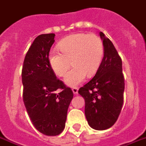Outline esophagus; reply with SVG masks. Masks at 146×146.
<instances>
[{
    "instance_id": "34e87169",
    "label": "esophagus",
    "mask_w": 146,
    "mask_h": 146,
    "mask_svg": "<svg viewBox=\"0 0 146 146\" xmlns=\"http://www.w3.org/2000/svg\"><path fill=\"white\" fill-rule=\"evenodd\" d=\"M78 89L77 87H73V89H72V90H73V93H74V94H77L78 93Z\"/></svg>"
}]
</instances>
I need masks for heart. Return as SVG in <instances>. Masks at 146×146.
<instances>
[{
  "label": "heart",
  "instance_id": "obj_1",
  "mask_svg": "<svg viewBox=\"0 0 146 146\" xmlns=\"http://www.w3.org/2000/svg\"><path fill=\"white\" fill-rule=\"evenodd\" d=\"M58 49L49 54V63L56 75L63 76L70 62L73 68L64 78V82L75 87L85 80L86 75L93 76L100 66L104 52L102 40L94 34L76 33L63 39Z\"/></svg>",
  "mask_w": 146,
  "mask_h": 146
}]
</instances>
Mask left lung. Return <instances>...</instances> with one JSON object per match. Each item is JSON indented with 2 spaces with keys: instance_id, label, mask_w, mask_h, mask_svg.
Masks as SVG:
<instances>
[{
  "instance_id": "left-lung-1",
  "label": "left lung",
  "mask_w": 146,
  "mask_h": 146,
  "mask_svg": "<svg viewBox=\"0 0 146 146\" xmlns=\"http://www.w3.org/2000/svg\"><path fill=\"white\" fill-rule=\"evenodd\" d=\"M103 58L94 77L79 90L85 100L88 124L96 130H105L116 122L123 104L125 89L122 60L115 46L103 32Z\"/></svg>"
}]
</instances>
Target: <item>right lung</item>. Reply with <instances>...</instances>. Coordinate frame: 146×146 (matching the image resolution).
I'll return each mask as SVG.
<instances>
[{
	"label": "right lung",
	"mask_w": 146,
	"mask_h": 146,
	"mask_svg": "<svg viewBox=\"0 0 146 146\" xmlns=\"http://www.w3.org/2000/svg\"><path fill=\"white\" fill-rule=\"evenodd\" d=\"M54 37V33L39 35L29 48L22 69L23 100L27 112L34 127L50 136L60 135L64 129L73 97L70 88L56 79L49 63Z\"/></svg>",
	"instance_id": "add662e5"
}]
</instances>
